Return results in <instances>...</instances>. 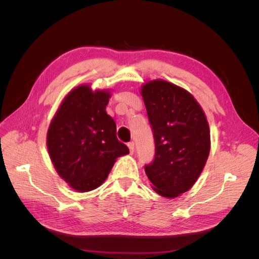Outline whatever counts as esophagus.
I'll return each mask as SVG.
<instances>
[{"instance_id": "obj_1", "label": "esophagus", "mask_w": 259, "mask_h": 259, "mask_svg": "<svg viewBox=\"0 0 259 259\" xmlns=\"http://www.w3.org/2000/svg\"><path fill=\"white\" fill-rule=\"evenodd\" d=\"M127 146H128V148H130L131 153H134V150H135V145H134V143L130 142V143L127 144Z\"/></svg>"}]
</instances>
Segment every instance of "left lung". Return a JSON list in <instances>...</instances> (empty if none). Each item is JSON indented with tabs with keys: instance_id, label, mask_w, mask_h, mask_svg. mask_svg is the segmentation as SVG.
Instances as JSON below:
<instances>
[{
	"instance_id": "8db88e82",
	"label": "left lung",
	"mask_w": 259,
	"mask_h": 259,
	"mask_svg": "<svg viewBox=\"0 0 259 259\" xmlns=\"http://www.w3.org/2000/svg\"><path fill=\"white\" fill-rule=\"evenodd\" d=\"M155 153L145 171L162 197L175 198L197 182L208 158L210 136L204 112L189 93L166 81L142 90Z\"/></svg>"
}]
</instances>
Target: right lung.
I'll use <instances>...</instances> for the list:
<instances>
[{"label":"right lung","instance_id":"right-lung-1","mask_svg":"<svg viewBox=\"0 0 259 259\" xmlns=\"http://www.w3.org/2000/svg\"><path fill=\"white\" fill-rule=\"evenodd\" d=\"M110 94L81 85L68 94L48 132V149L60 177L76 191L103 184L120 155L130 153L106 112Z\"/></svg>","mask_w":259,"mask_h":259}]
</instances>
